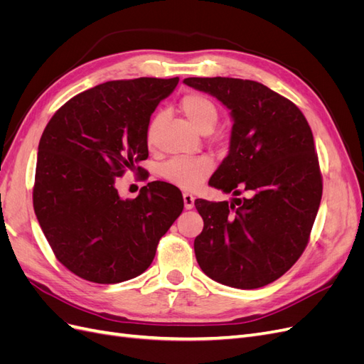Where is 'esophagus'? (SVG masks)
I'll return each instance as SVG.
<instances>
[{"label":"esophagus","mask_w":364,"mask_h":364,"mask_svg":"<svg viewBox=\"0 0 364 364\" xmlns=\"http://www.w3.org/2000/svg\"><path fill=\"white\" fill-rule=\"evenodd\" d=\"M183 205L185 209H191L194 206V196L190 193H183Z\"/></svg>","instance_id":"34e87169"}]
</instances>
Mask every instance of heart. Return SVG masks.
Instances as JSON below:
<instances>
[{
    "instance_id": "obj_1",
    "label": "heart",
    "mask_w": 364,
    "mask_h": 364,
    "mask_svg": "<svg viewBox=\"0 0 364 364\" xmlns=\"http://www.w3.org/2000/svg\"><path fill=\"white\" fill-rule=\"evenodd\" d=\"M183 114L191 123L203 132L209 130L217 121V107L209 98L199 92L185 94L181 100ZM162 124V114L153 115L146 132V141L155 146L158 132ZM214 170V162L208 156H181L173 158L162 167V178L183 190H196L205 182Z\"/></svg>"
}]
</instances>
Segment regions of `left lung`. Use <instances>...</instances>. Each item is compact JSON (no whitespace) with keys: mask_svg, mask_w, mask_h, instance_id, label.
Listing matches in <instances>:
<instances>
[{"mask_svg":"<svg viewBox=\"0 0 364 364\" xmlns=\"http://www.w3.org/2000/svg\"><path fill=\"white\" fill-rule=\"evenodd\" d=\"M194 90L218 98L232 115L229 155L209 185L243 199H196L203 230L194 240L200 269L234 289L281 278L310 241L322 199V173L306 118L262 83L230 77H188Z\"/></svg>","mask_w":364,"mask_h":364,"instance_id":"left-lung-1","label":"left lung"}]
</instances>
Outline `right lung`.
Masks as SVG:
<instances>
[{
	"instance_id": "right-lung-1",
	"label": "right lung",
	"mask_w": 364,
	"mask_h": 364,
	"mask_svg": "<svg viewBox=\"0 0 364 364\" xmlns=\"http://www.w3.org/2000/svg\"><path fill=\"white\" fill-rule=\"evenodd\" d=\"M178 83L179 77H139L97 85L43 129L33 208L53 253L77 277L97 284L138 277L181 215L178 186L149 182L126 200L115 188V178L149 158L150 117Z\"/></svg>"
}]
</instances>
